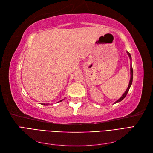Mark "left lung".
I'll list each match as a JSON object with an SVG mask.
<instances>
[{
	"label": "left lung",
	"instance_id": "1",
	"mask_svg": "<svg viewBox=\"0 0 153 153\" xmlns=\"http://www.w3.org/2000/svg\"><path fill=\"white\" fill-rule=\"evenodd\" d=\"M127 52V53H128V56H129V59H130V60L131 61V57L130 53H129L128 52ZM130 75H131L130 80H129V85H128V88H127V89L126 90V91H125V92H124V94L122 95V96L121 97V98H120L119 99H118L116 101H115V102L114 103V104H115V103H119V102H120V101H121L125 98V97H126V96L127 95V94H128V92L129 89H130V87H131V84H132V82H133V68H132L131 64V65H130Z\"/></svg>",
	"mask_w": 153,
	"mask_h": 153
}]
</instances>
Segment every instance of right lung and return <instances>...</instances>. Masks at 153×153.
I'll return each instance as SVG.
<instances>
[{
    "label": "right lung",
    "instance_id": "right-lung-1",
    "mask_svg": "<svg viewBox=\"0 0 153 153\" xmlns=\"http://www.w3.org/2000/svg\"><path fill=\"white\" fill-rule=\"evenodd\" d=\"M62 100H61V101H58L57 103H59V102H61V101H62ZM41 105H46V106H47V105H50L49 103H47V104H45V103H41Z\"/></svg>",
    "mask_w": 153,
    "mask_h": 153
}]
</instances>
